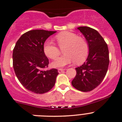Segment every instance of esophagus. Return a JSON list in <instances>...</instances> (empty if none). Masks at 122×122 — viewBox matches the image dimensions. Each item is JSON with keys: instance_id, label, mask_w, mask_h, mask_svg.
Here are the masks:
<instances>
[{"instance_id": "1", "label": "esophagus", "mask_w": 122, "mask_h": 122, "mask_svg": "<svg viewBox=\"0 0 122 122\" xmlns=\"http://www.w3.org/2000/svg\"><path fill=\"white\" fill-rule=\"evenodd\" d=\"M65 69H62V68H59L58 70V71L59 73H62V72L65 71Z\"/></svg>"}]
</instances>
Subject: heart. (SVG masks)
Returning a JSON list of instances; mask_svg holds the SVG:
<instances>
[{
    "mask_svg": "<svg viewBox=\"0 0 122 122\" xmlns=\"http://www.w3.org/2000/svg\"><path fill=\"white\" fill-rule=\"evenodd\" d=\"M59 47L64 49L63 56L58 58L52 63L54 67H62L76 61L81 64L86 59L89 53V46L84 38L78 37L75 33L64 31L56 36ZM44 52L50 58L55 60L60 56V50L56 45L50 41L44 43Z\"/></svg>",
    "mask_w": 122,
    "mask_h": 122,
    "instance_id": "heart-1",
    "label": "heart"
}]
</instances>
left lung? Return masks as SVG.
<instances>
[{
    "instance_id": "1",
    "label": "left lung",
    "mask_w": 122,
    "mask_h": 122,
    "mask_svg": "<svg viewBox=\"0 0 122 122\" xmlns=\"http://www.w3.org/2000/svg\"><path fill=\"white\" fill-rule=\"evenodd\" d=\"M77 29L88 42L89 54L85 62L75 68L76 76L71 83L75 89L89 92L99 85L106 75L109 64L108 47L96 30L86 26Z\"/></svg>"
}]
</instances>
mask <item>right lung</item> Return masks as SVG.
<instances>
[{
  "mask_svg": "<svg viewBox=\"0 0 122 122\" xmlns=\"http://www.w3.org/2000/svg\"><path fill=\"white\" fill-rule=\"evenodd\" d=\"M57 31L33 30L23 34L13 52V66L17 79L27 90L42 94L51 90L58 74L57 69L44 71L49 60L44 52V42Z\"/></svg>",
  "mask_w": 122,
  "mask_h": 122,
  "instance_id": "1",
  "label": "right lung"
}]
</instances>
